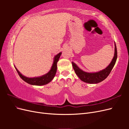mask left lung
<instances>
[{
	"label": "left lung",
	"instance_id": "left-lung-1",
	"mask_svg": "<svg viewBox=\"0 0 129 129\" xmlns=\"http://www.w3.org/2000/svg\"><path fill=\"white\" fill-rule=\"evenodd\" d=\"M117 57V47L115 42L114 56L110 64L106 68L100 71L96 72H86L80 68L74 62H72V63L74 71L81 81L90 84H96L103 81L109 76L115 64Z\"/></svg>",
	"mask_w": 129,
	"mask_h": 129
}]
</instances>
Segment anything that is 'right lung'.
<instances>
[{"instance_id": "right-lung-1", "label": "right lung", "mask_w": 129, "mask_h": 129, "mask_svg": "<svg viewBox=\"0 0 129 129\" xmlns=\"http://www.w3.org/2000/svg\"><path fill=\"white\" fill-rule=\"evenodd\" d=\"M62 52H60L56 54L55 56L54 57V60L52 66L51 68L49 70V71L44 74L42 76H38V77H28L24 76V75L19 72L17 68L15 67L14 66V67L16 69L17 72H18L19 75L21 79L24 80L26 83H28L30 85H39V86H41V85H44L45 84H48L50 82H51L52 80L54 79V76H55L56 71H57V63L59 60V58L61 55Z\"/></svg>"}]
</instances>
